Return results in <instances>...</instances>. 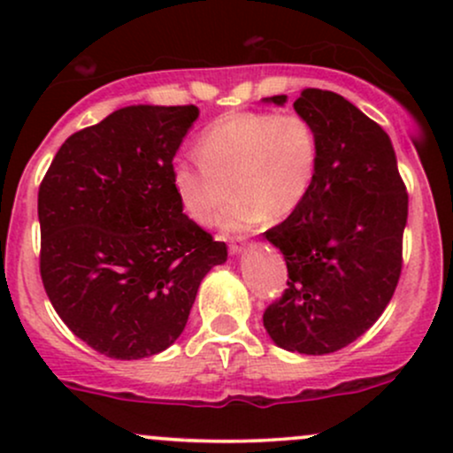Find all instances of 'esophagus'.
<instances>
[{
    "label": "esophagus",
    "instance_id": "34e87169",
    "mask_svg": "<svg viewBox=\"0 0 453 453\" xmlns=\"http://www.w3.org/2000/svg\"><path fill=\"white\" fill-rule=\"evenodd\" d=\"M242 251H244V242L242 241H232L230 242V253H232V256H241Z\"/></svg>",
    "mask_w": 453,
    "mask_h": 453
}]
</instances>
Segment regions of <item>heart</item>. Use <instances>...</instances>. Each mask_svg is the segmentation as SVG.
I'll list each match as a JSON object with an SVG mask.
<instances>
[{"label":"heart","mask_w":453,"mask_h":453,"mask_svg":"<svg viewBox=\"0 0 453 453\" xmlns=\"http://www.w3.org/2000/svg\"><path fill=\"white\" fill-rule=\"evenodd\" d=\"M197 155H179L170 180L187 217L211 223L232 183L234 197L219 217L223 232H247L288 217L311 194L319 165V138L303 114L238 111L202 129Z\"/></svg>","instance_id":"b5f03b06"}]
</instances>
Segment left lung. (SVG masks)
<instances>
[{
    "instance_id": "obj_1",
    "label": "left lung",
    "mask_w": 453,
    "mask_h": 453,
    "mask_svg": "<svg viewBox=\"0 0 453 453\" xmlns=\"http://www.w3.org/2000/svg\"><path fill=\"white\" fill-rule=\"evenodd\" d=\"M264 102L283 106L288 96ZM294 111L313 123L319 165L306 200L266 232L289 280L264 327L280 349L324 356L362 336L392 300L409 196L392 140L349 100L304 89Z\"/></svg>"
}]
</instances>
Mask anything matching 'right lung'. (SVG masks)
I'll list each match as a JSON object with an SVG mask.
<instances>
[{"instance_id": "add662e5", "label": "right lung", "mask_w": 453, "mask_h": 453, "mask_svg": "<svg viewBox=\"0 0 453 453\" xmlns=\"http://www.w3.org/2000/svg\"><path fill=\"white\" fill-rule=\"evenodd\" d=\"M197 114L119 108L72 134L40 185L46 296L78 339L114 360L168 349L202 279L227 259L226 242L185 215L170 180Z\"/></svg>"}]
</instances>
